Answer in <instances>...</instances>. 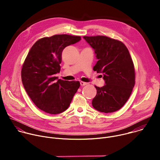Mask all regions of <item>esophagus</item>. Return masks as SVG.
Instances as JSON below:
<instances>
[{"label": "esophagus", "instance_id": "obj_1", "mask_svg": "<svg viewBox=\"0 0 160 160\" xmlns=\"http://www.w3.org/2000/svg\"><path fill=\"white\" fill-rule=\"evenodd\" d=\"M88 83H87V82H80V85H82V86H85V85H88Z\"/></svg>", "mask_w": 160, "mask_h": 160}]
</instances>
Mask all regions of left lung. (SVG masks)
Returning <instances> with one entry per match:
<instances>
[{"mask_svg": "<svg viewBox=\"0 0 160 160\" xmlns=\"http://www.w3.org/2000/svg\"><path fill=\"white\" fill-rule=\"evenodd\" d=\"M83 38L95 51L98 61L93 70L102 73L105 81L103 87L95 86L97 94L92 106L105 113L118 111L128 99L135 85L134 66L129 51L122 42L106 36Z\"/></svg>", "mask_w": 160, "mask_h": 160, "instance_id": "1", "label": "left lung"}]
</instances>
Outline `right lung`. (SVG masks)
<instances>
[{"label": "right lung", "mask_w": 160, "mask_h": 160, "mask_svg": "<svg viewBox=\"0 0 160 160\" xmlns=\"http://www.w3.org/2000/svg\"><path fill=\"white\" fill-rule=\"evenodd\" d=\"M81 40L79 36L55 35L37 40L30 50L21 70L28 95L40 109L59 114L69 107L80 87L78 81L58 79L63 49Z\"/></svg>", "instance_id": "1"}]
</instances>
